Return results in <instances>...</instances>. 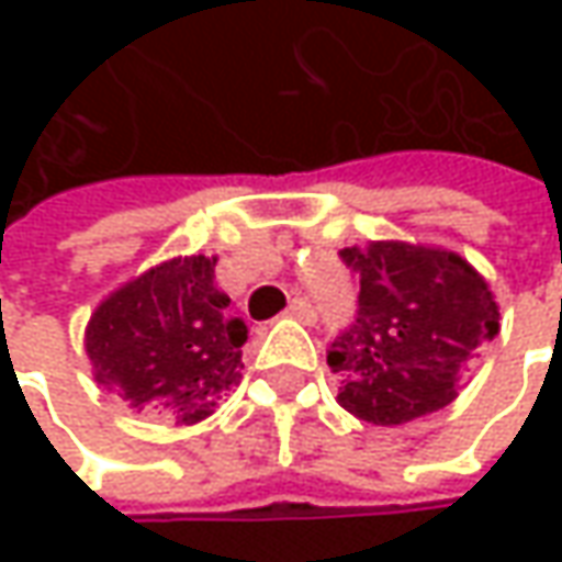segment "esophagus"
<instances>
[{
	"instance_id": "34e87169",
	"label": "esophagus",
	"mask_w": 562,
	"mask_h": 562,
	"mask_svg": "<svg viewBox=\"0 0 562 562\" xmlns=\"http://www.w3.org/2000/svg\"><path fill=\"white\" fill-rule=\"evenodd\" d=\"M288 315L291 318H300V322H315V310H313V303L310 300H303V296H296V300H291V306H288Z\"/></svg>"
}]
</instances>
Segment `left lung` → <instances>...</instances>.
Here are the masks:
<instances>
[{
  "label": "left lung",
  "instance_id": "obj_1",
  "mask_svg": "<svg viewBox=\"0 0 562 562\" xmlns=\"http://www.w3.org/2000/svg\"><path fill=\"white\" fill-rule=\"evenodd\" d=\"M340 259L359 278V310L328 350L337 403L372 425L453 403L469 359L501 331L485 278L460 252L403 240L344 247Z\"/></svg>",
  "mask_w": 562,
  "mask_h": 562
}]
</instances>
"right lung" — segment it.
<instances>
[{
  "label": "right lung",
  "mask_w": 562,
  "mask_h": 562,
  "mask_svg": "<svg viewBox=\"0 0 562 562\" xmlns=\"http://www.w3.org/2000/svg\"><path fill=\"white\" fill-rule=\"evenodd\" d=\"M215 256H178L121 284L87 322L83 347L99 384L131 409L181 425L215 413L240 384L247 322L215 288Z\"/></svg>",
  "instance_id": "add662e5"
}]
</instances>
